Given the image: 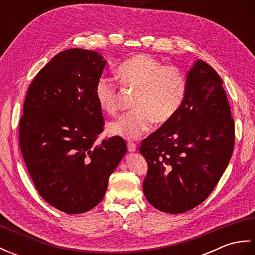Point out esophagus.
<instances>
[{
    "instance_id": "1",
    "label": "esophagus",
    "mask_w": 255,
    "mask_h": 255,
    "mask_svg": "<svg viewBox=\"0 0 255 255\" xmlns=\"http://www.w3.org/2000/svg\"><path fill=\"white\" fill-rule=\"evenodd\" d=\"M127 147H128L129 152H134V151L137 150V144L133 143V142H128Z\"/></svg>"
}]
</instances>
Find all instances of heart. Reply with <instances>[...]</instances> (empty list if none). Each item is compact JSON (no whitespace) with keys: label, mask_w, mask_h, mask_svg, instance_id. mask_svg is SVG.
Listing matches in <instances>:
<instances>
[{"label":"heart","mask_w":255,"mask_h":255,"mask_svg":"<svg viewBox=\"0 0 255 255\" xmlns=\"http://www.w3.org/2000/svg\"><path fill=\"white\" fill-rule=\"evenodd\" d=\"M117 75L126 89L136 90L134 110L108 125V131L125 139H138L155 124H165L174 117L185 99L187 80L181 69L163 66L149 55H137L117 68ZM95 96L102 111L115 115L119 108L118 85L101 77L95 85Z\"/></svg>","instance_id":"1"}]
</instances>
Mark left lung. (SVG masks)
<instances>
[{"label": "left lung", "mask_w": 255, "mask_h": 255, "mask_svg": "<svg viewBox=\"0 0 255 255\" xmlns=\"http://www.w3.org/2000/svg\"><path fill=\"white\" fill-rule=\"evenodd\" d=\"M186 80L180 110L139 148L148 163L144 196L169 214L185 213L209 196L235 147V122L218 73L197 60Z\"/></svg>", "instance_id": "8db88e82"}]
</instances>
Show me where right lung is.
I'll return each mask as SVG.
<instances>
[{"mask_svg": "<svg viewBox=\"0 0 255 255\" xmlns=\"http://www.w3.org/2000/svg\"><path fill=\"white\" fill-rule=\"evenodd\" d=\"M106 66L99 52H59L32 80L19 122V147L38 193L67 214H82L104 198L108 178L127 151L104 127L95 85Z\"/></svg>", "mask_w": 255, "mask_h": 255, "instance_id": "add662e5", "label": "right lung"}]
</instances>
